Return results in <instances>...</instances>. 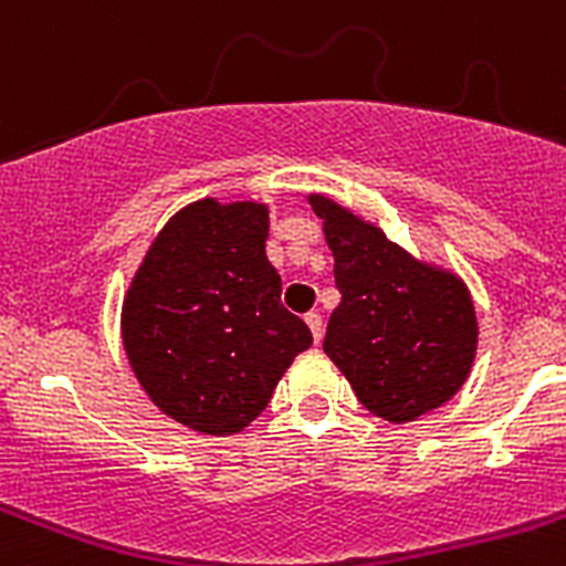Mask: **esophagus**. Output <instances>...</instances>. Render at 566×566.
Listing matches in <instances>:
<instances>
[{
	"mask_svg": "<svg viewBox=\"0 0 566 566\" xmlns=\"http://www.w3.org/2000/svg\"><path fill=\"white\" fill-rule=\"evenodd\" d=\"M306 323H308V328H312L314 343H319V339H323V317H319L317 312H308Z\"/></svg>",
	"mask_w": 566,
	"mask_h": 566,
	"instance_id": "obj_1",
	"label": "esophagus"
}]
</instances>
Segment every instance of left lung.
Here are the masks:
<instances>
[{
    "mask_svg": "<svg viewBox=\"0 0 566 566\" xmlns=\"http://www.w3.org/2000/svg\"><path fill=\"white\" fill-rule=\"evenodd\" d=\"M334 254L339 306L323 352L359 402L388 422H413L468 379L479 345L473 297L457 272L413 258L328 195H308Z\"/></svg>",
    "mask_w": 566,
    "mask_h": 566,
    "instance_id": "8db88e82",
    "label": "left lung"
}]
</instances>
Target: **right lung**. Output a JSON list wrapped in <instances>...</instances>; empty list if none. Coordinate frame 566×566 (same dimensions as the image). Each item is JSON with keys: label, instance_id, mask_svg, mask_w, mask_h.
<instances>
[{"label": "right lung", "instance_id": "obj_1", "mask_svg": "<svg viewBox=\"0 0 566 566\" xmlns=\"http://www.w3.org/2000/svg\"><path fill=\"white\" fill-rule=\"evenodd\" d=\"M269 207L201 198L164 223L122 306L129 368L158 411L207 437L263 413L312 332L280 303Z\"/></svg>", "mask_w": 566, "mask_h": 566}]
</instances>
